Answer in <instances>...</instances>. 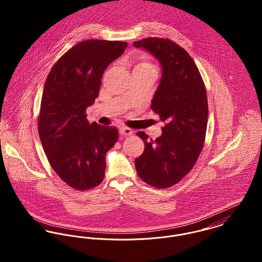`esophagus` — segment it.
Masks as SVG:
<instances>
[{
  "instance_id": "1",
  "label": "esophagus",
  "mask_w": 262,
  "mask_h": 262,
  "mask_svg": "<svg viewBox=\"0 0 262 262\" xmlns=\"http://www.w3.org/2000/svg\"><path fill=\"white\" fill-rule=\"evenodd\" d=\"M120 134L122 136H131L133 135V131L128 127H122L120 128Z\"/></svg>"
}]
</instances>
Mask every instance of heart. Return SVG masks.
<instances>
[{"label":"heart","instance_id":"heart-1","mask_svg":"<svg viewBox=\"0 0 262 262\" xmlns=\"http://www.w3.org/2000/svg\"><path fill=\"white\" fill-rule=\"evenodd\" d=\"M137 69H139V70H153V71H155L154 66L149 61H147V60H141L138 64H136L134 70H137Z\"/></svg>","mask_w":262,"mask_h":262}]
</instances>
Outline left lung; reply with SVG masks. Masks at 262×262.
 <instances>
[{
    "label": "left lung",
    "mask_w": 262,
    "mask_h": 262,
    "mask_svg": "<svg viewBox=\"0 0 262 262\" xmlns=\"http://www.w3.org/2000/svg\"><path fill=\"white\" fill-rule=\"evenodd\" d=\"M133 44L160 62L162 75L151 109L166 122L155 140L142 131L137 133L145 148L135 159L136 170L151 187H172L191 170L203 149L208 123L206 88L192 58L170 39L144 38Z\"/></svg>",
    "instance_id": "obj_1"
}]
</instances>
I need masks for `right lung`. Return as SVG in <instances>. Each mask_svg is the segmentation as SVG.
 <instances>
[{"label": "right lung", "instance_id": "right-lung-1", "mask_svg": "<svg viewBox=\"0 0 262 262\" xmlns=\"http://www.w3.org/2000/svg\"><path fill=\"white\" fill-rule=\"evenodd\" d=\"M126 47L123 41H81L46 78L38 117L40 141L53 170L77 190L103 182L106 153L118 140L116 127L89 123L85 110L99 97L105 70Z\"/></svg>", "mask_w": 262, "mask_h": 262}]
</instances>
